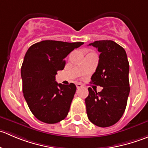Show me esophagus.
<instances>
[{"mask_svg":"<svg viewBox=\"0 0 148 148\" xmlns=\"http://www.w3.org/2000/svg\"><path fill=\"white\" fill-rule=\"evenodd\" d=\"M76 86H77V89H79V88L82 87V86H83V85L82 84H80V83H78V84H76Z\"/></svg>","mask_w":148,"mask_h":148,"instance_id":"obj_1","label":"esophagus"}]
</instances>
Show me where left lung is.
Returning a JSON list of instances; mask_svg holds the SVG:
<instances>
[{"label": "left lung", "instance_id": "obj_1", "mask_svg": "<svg viewBox=\"0 0 148 148\" xmlns=\"http://www.w3.org/2000/svg\"><path fill=\"white\" fill-rule=\"evenodd\" d=\"M100 52L91 83L103 87L101 92L89 87L85 99L88 118L94 125L107 127L117 123L125 112L130 93V66L126 51L111 40L89 44Z\"/></svg>", "mask_w": 148, "mask_h": 148}]
</instances>
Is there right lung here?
Listing matches in <instances>:
<instances>
[{
	"instance_id": "obj_1",
	"label": "right lung",
	"mask_w": 148,
	"mask_h": 148,
	"mask_svg": "<svg viewBox=\"0 0 148 148\" xmlns=\"http://www.w3.org/2000/svg\"><path fill=\"white\" fill-rule=\"evenodd\" d=\"M83 44L46 40L28 49L21 66L23 92L38 120L54 124L68 114L77 87L73 83L58 84L55 76L64 68L67 55Z\"/></svg>"
}]
</instances>
